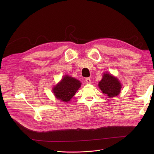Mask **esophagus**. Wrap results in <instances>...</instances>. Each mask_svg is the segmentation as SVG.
<instances>
[{"label": "esophagus", "mask_w": 154, "mask_h": 154, "mask_svg": "<svg viewBox=\"0 0 154 154\" xmlns=\"http://www.w3.org/2000/svg\"><path fill=\"white\" fill-rule=\"evenodd\" d=\"M85 80V82H86L87 84H88L91 83V80L90 78H86Z\"/></svg>", "instance_id": "obj_1"}]
</instances>
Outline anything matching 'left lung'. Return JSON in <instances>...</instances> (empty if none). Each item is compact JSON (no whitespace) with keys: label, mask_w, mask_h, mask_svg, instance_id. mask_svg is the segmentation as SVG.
Listing matches in <instances>:
<instances>
[{"label":"left lung","mask_w":154,"mask_h":154,"mask_svg":"<svg viewBox=\"0 0 154 154\" xmlns=\"http://www.w3.org/2000/svg\"><path fill=\"white\" fill-rule=\"evenodd\" d=\"M98 86L102 92L106 94L109 98L114 97L118 95L122 88V85L119 79L109 73H104Z\"/></svg>","instance_id":"left-lung-1"}]
</instances>
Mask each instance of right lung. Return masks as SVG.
<instances>
[{
	"mask_svg": "<svg viewBox=\"0 0 154 154\" xmlns=\"http://www.w3.org/2000/svg\"><path fill=\"white\" fill-rule=\"evenodd\" d=\"M81 86V82L75 78L65 75L55 86L52 91L57 99L68 102L74 96L75 94Z\"/></svg>",
	"mask_w": 154,
	"mask_h": 154,
	"instance_id": "obj_1",
	"label": "right lung"
}]
</instances>
